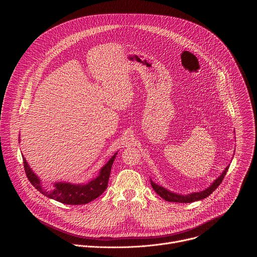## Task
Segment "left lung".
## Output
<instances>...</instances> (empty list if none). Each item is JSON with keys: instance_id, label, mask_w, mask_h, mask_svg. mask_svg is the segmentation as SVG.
<instances>
[{"instance_id": "1", "label": "left lung", "mask_w": 257, "mask_h": 257, "mask_svg": "<svg viewBox=\"0 0 257 257\" xmlns=\"http://www.w3.org/2000/svg\"><path fill=\"white\" fill-rule=\"evenodd\" d=\"M228 169L229 167H227L225 169V171L222 173V175L217 177V179H215L213 181L212 184L205 190L203 191H200V192H194V193H191V194H187V195H181V194H177V193H174V192H171L169 190H167L166 188L156 184V183H154L152 180H151V183H152V186L154 188V190L162 197L164 198L166 201H171V202H183V203H188V202H193V201H197V200H201V199H204L206 198L208 195H210L217 187L218 185L221 184V183L223 182L227 172H228Z\"/></svg>"}]
</instances>
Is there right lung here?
Returning <instances> with one entry per match:
<instances>
[{
  "instance_id": "obj_1",
  "label": "right lung",
  "mask_w": 257,
  "mask_h": 257,
  "mask_svg": "<svg viewBox=\"0 0 257 257\" xmlns=\"http://www.w3.org/2000/svg\"><path fill=\"white\" fill-rule=\"evenodd\" d=\"M116 155L117 154H115L101 168L98 177L88 182L87 184H71V183L60 182L55 183V188L49 191L43 187L41 180L31 171L25 159H23V165L29 182L33 185V187L35 189H38L42 194L65 204H86L92 201L93 199L97 198L106 189L109 174H111L112 165L115 161Z\"/></svg>"
}]
</instances>
